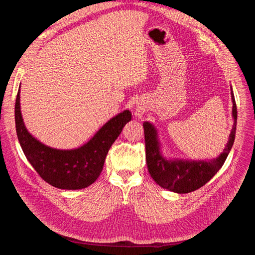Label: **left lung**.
Instances as JSON below:
<instances>
[{
	"mask_svg": "<svg viewBox=\"0 0 255 255\" xmlns=\"http://www.w3.org/2000/svg\"><path fill=\"white\" fill-rule=\"evenodd\" d=\"M231 98L233 103V128L229 135L225 150L216 158L183 159L167 157L163 153V146L156 128L149 121L143 122L146 166L152 179L160 187L176 194H187L202 187L220 170L232 149L236 133L237 109L232 86H231Z\"/></svg>",
	"mask_w": 255,
	"mask_h": 255,
	"instance_id": "8db88e82",
	"label": "left lung"
}]
</instances>
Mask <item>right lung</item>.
Returning <instances> with one entry per match:
<instances>
[{"instance_id":"right-lung-1","label":"right lung","mask_w":255,"mask_h":255,"mask_svg":"<svg viewBox=\"0 0 255 255\" xmlns=\"http://www.w3.org/2000/svg\"><path fill=\"white\" fill-rule=\"evenodd\" d=\"M17 136L29 164L42 180L59 189L76 190L88 187L101 174L105 157L122 128L132 120L128 110L114 116L83 145L61 150L45 145L30 134L22 118L20 87L14 105Z\"/></svg>"}]
</instances>
